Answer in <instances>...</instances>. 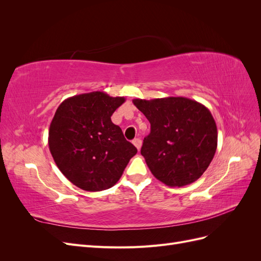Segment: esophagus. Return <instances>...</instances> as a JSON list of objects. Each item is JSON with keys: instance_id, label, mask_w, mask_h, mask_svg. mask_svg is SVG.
<instances>
[{"instance_id": "1", "label": "esophagus", "mask_w": 261, "mask_h": 261, "mask_svg": "<svg viewBox=\"0 0 261 261\" xmlns=\"http://www.w3.org/2000/svg\"><path fill=\"white\" fill-rule=\"evenodd\" d=\"M133 144H134V146H135L139 150L140 147H141V140L139 138H135V139L133 140Z\"/></svg>"}]
</instances>
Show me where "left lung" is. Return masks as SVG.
I'll return each mask as SVG.
<instances>
[{
	"instance_id": "1",
	"label": "left lung",
	"mask_w": 261,
	"mask_h": 261,
	"mask_svg": "<svg viewBox=\"0 0 261 261\" xmlns=\"http://www.w3.org/2000/svg\"><path fill=\"white\" fill-rule=\"evenodd\" d=\"M133 103L151 125L140 152L153 176L170 187L198 179L218 146L217 124L208 108L184 97L134 99Z\"/></svg>"
}]
</instances>
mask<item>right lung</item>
I'll return each instance as SVG.
<instances>
[{"instance_id": "add662e5", "label": "right lung", "mask_w": 261, "mask_h": 261, "mask_svg": "<svg viewBox=\"0 0 261 261\" xmlns=\"http://www.w3.org/2000/svg\"><path fill=\"white\" fill-rule=\"evenodd\" d=\"M125 102L102 91L82 93L59 106L49 128L55 164L70 183L87 192L114 186L137 149L111 116Z\"/></svg>"}]
</instances>
